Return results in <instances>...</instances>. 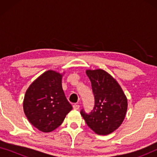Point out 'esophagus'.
<instances>
[{
  "mask_svg": "<svg viewBox=\"0 0 157 157\" xmlns=\"http://www.w3.org/2000/svg\"><path fill=\"white\" fill-rule=\"evenodd\" d=\"M79 107H80V106L77 104H74V105H73V108H74V109H75V110H78V109H79Z\"/></svg>",
  "mask_w": 157,
  "mask_h": 157,
  "instance_id": "1",
  "label": "esophagus"
}]
</instances>
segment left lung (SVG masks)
I'll return each mask as SVG.
<instances>
[{
	"instance_id": "left-lung-1",
	"label": "left lung",
	"mask_w": 157,
	"mask_h": 157,
	"mask_svg": "<svg viewBox=\"0 0 157 157\" xmlns=\"http://www.w3.org/2000/svg\"><path fill=\"white\" fill-rule=\"evenodd\" d=\"M91 82L95 106L89 114H81L89 128L98 135H108L121 126L126 117L127 98L117 80L102 69L86 71Z\"/></svg>"
}]
</instances>
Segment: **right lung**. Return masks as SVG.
Segmentation results:
<instances>
[{
  "label": "right lung",
  "mask_w": 157,
  "mask_h": 157,
  "mask_svg": "<svg viewBox=\"0 0 157 157\" xmlns=\"http://www.w3.org/2000/svg\"><path fill=\"white\" fill-rule=\"evenodd\" d=\"M63 74L53 70L45 71L25 91L23 103L25 115L42 132L59 127L73 109L62 88Z\"/></svg>",
  "instance_id": "add662e5"
}]
</instances>
